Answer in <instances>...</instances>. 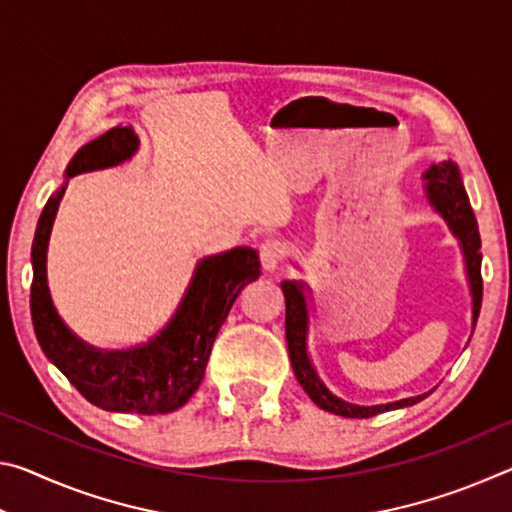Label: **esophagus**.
Segmentation results:
<instances>
[{"label":"esophagus","instance_id":"1","mask_svg":"<svg viewBox=\"0 0 512 512\" xmlns=\"http://www.w3.org/2000/svg\"><path fill=\"white\" fill-rule=\"evenodd\" d=\"M284 255H287V248H284V244H280V241H275V239H268L262 246H259V262H262L264 271H275V268L282 264Z\"/></svg>","mask_w":512,"mask_h":512}]
</instances>
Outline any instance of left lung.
<instances>
[{"label": "left lung", "mask_w": 512, "mask_h": 512, "mask_svg": "<svg viewBox=\"0 0 512 512\" xmlns=\"http://www.w3.org/2000/svg\"><path fill=\"white\" fill-rule=\"evenodd\" d=\"M424 180H427V198L443 219L447 221L449 230L454 232V237L461 244L465 268H467V280H470L472 289V327L476 325L481 311V298H483V280H481V237H479V225H476L470 198L465 194L461 173L452 160H445L440 164H431L424 171ZM305 282H282L284 300H287V345H289V357L293 372L300 386L305 388V393L311 397V402L320 406L323 411L343 415V418H372V415L402 409V406H411L420 402L424 395L418 397H406L400 402L391 404H379V406H359L343 402L339 397L332 395L325 388L323 381L318 379L311 359L307 354V329H309V309L305 298Z\"/></svg>", "instance_id": "8db88e82"}]
</instances>
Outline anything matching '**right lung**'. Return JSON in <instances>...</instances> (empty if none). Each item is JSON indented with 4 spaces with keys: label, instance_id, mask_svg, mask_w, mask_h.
Instances as JSON below:
<instances>
[{
    "label": "right lung",
    "instance_id": "obj_1",
    "mask_svg": "<svg viewBox=\"0 0 512 512\" xmlns=\"http://www.w3.org/2000/svg\"><path fill=\"white\" fill-rule=\"evenodd\" d=\"M137 146L140 140L131 126L110 128L81 146L67 164L65 178L131 160ZM65 187L67 183L49 196L31 246V318L42 352L85 400L103 411L160 415L180 409L201 386L232 302L259 277L257 253L239 246L201 259L176 316L149 343L128 350L94 348L63 323L49 296L47 248Z\"/></svg>",
    "mask_w": 512,
    "mask_h": 512
}]
</instances>
